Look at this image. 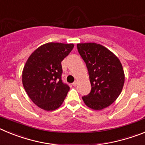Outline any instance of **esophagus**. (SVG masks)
Instances as JSON below:
<instances>
[{
    "label": "esophagus",
    "instance_id": "esophagus-1",
    "mask_svg": "<svg viewBox=\"0 0 145 145\" xmlns=\"http://www.w3.org/2000/svg\"><path fill=\"white\" fill-rule=\"evenodd\" d=\"M77 85V81H75L73 83V84H72V86H75Z\"/></svg>",
    "mask_w": 145,
    "mask_h": 145
}]
</instances>
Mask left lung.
<instances>
[{"instance_id": "1", "label": "left lung", "mask_w": 145, "mask_h": 145, "mask_svg": "<svg viewBox=\"0 0 145 145\" xmlns=\"http://www.w3.org/2000/svg\"><path fill=\"white\" fill-rule=\"evenodd\" d=\"M78 50L85 61L91 90L83 97L89 108L100 110L112 105L121 93L125 81L119 59L104 46L96 43H78Z\"/></svg>"}]
</instances>
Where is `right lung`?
<instances>
[{
	"label": "right lung",
	"instance_id": "right-lung-1",
	"mask_svg": "<svg viewBox=\"0 0 145 145\" xmlns=\"http://www.w3.org/2000/svg\"><path fill=\"white\" fill-rule=\"evenodd\" d=\"M73 47V43H45L27 60L22 70L23 86L28 97L40 108L52 111L63 103L70 87L61 79V62Z\"/></svg>",
	"mask_w": 145,
	"mask_h": 145
}]
</instances>
